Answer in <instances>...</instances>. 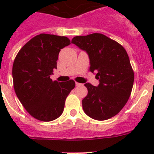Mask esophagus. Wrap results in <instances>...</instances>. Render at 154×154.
<instances>
[{"instance_id": "obj_1", "label": "esophagus", "mask_w": 154, "mask_h": 154, "mask_svg": "<svg viewBox=\"0 0 154 154\" xmlns=\"http://www.w3.org/2000/svg\"><path fill=\"white\" fill-rule=\"evenodd\" d=\"M75 85H76V86H79V85H82V84L79 83V82H75Z\"/></svg>"}]
</instances>
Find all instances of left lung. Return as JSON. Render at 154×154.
Instances as JSON below:
<instances>
[{
	"instance_id": "1",
	"label": "left lung",
	"mask_w": 154,
	"mask_h": 154,
	"mask_svg": "<svg viewBox=\"0 0 154 154\" xmlns=\"http://www.w3.org/2000/svg\"><path fill=\"white\" fill-rule=\"evenodd\" d=\"M72 43L89 55V70L96 72L98 86L85 83L87 96L82 108L89 117L106 120L119 113L130 98L134 72L124 48L118 42L99 33L75 36Z\"/></svg>"
}]
</instances>
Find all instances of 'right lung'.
Here are the masks:
<instances>
[{"label": "right lung", "instance_id": "right-lung-1", "mask_svg": "<svg viewBox=\"0 0 154 154\" xmlns=\"http://www.w3.org/2000/svg\"><path fill=\"white\" fill-rule=\"evenodd\" d=\"M70 45L67 37L40 34L24 45L12 68L14 89L27 112L35 119L49 122L62 115L65 99L75 86L73 80L52 81L58 54Z\"/></svg>", "mask_w": 154, "mask_h": 154}]
</instances>
